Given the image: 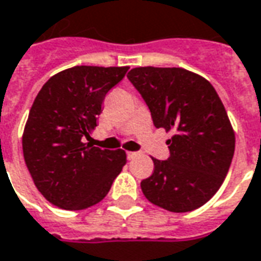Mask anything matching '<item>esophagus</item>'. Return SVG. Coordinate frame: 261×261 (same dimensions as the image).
I'll return each instance as SVG.
<instances>
[{"mask_svg":"<svg viewBox=\"0 0 261 261\" xmlns=\"http://www.w3.org/2000/svg\"><path fill=\"white\" fill-rule=\"evenodd\" d=\"M137 155H138V152H136V151H128V152H127V156H128L130 160H133V158H136Z\"/></svg>","mask_w":261,"mask_h":261,"instance_id":"obj_1","label":"esophagus"}]
</instances>
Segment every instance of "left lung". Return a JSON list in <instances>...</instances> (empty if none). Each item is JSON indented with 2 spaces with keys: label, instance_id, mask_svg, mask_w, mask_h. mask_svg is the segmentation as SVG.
I'll return each mask as SVG.
<instances>
[{
  "label": "left lung",
  "instance_id": "obj_1",
  "mask_svg": "<svg viewBox=\"0 0 261 261\" xmlns=\"http://www.w3.org/2000/svg\"><path fill=\"white\" fill-rule=\"evenodd\" d=\"M127 77L148 106L156 128L175 130L169 156L154 161L141 182L145 198L169 212L205 205L225 181L234 154V133L206 79L181 67H136Z\"/></svg>",
  "mask_w": 261,
  "mask_h": 261
}]
</instances>
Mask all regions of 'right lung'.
Listing matches in <instances>:
<instances>
[{"label": "right lung", "instance_id": "1", "mask_svg": "<svg viewBox=\"0 0 261 261\" xmlns=\"http://www.w3.org/2000/svg\"><path fill=\"white\" fill-rule=\"evenodd\" d=\"M127 70L70 67L38 93L23 130V158L38 191L55 206L80 211L99 203L125 165V151L93 147L83 137L97 125L106 94Z\"/></svg>", "mask_w": 261, "mask_h": 261}]
</instances>
